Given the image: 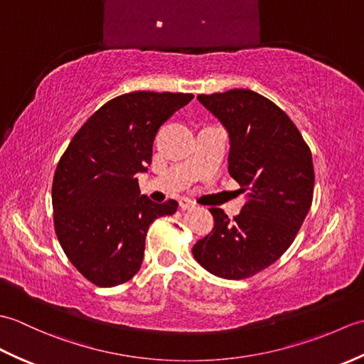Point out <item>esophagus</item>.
<instances>
[{
  "label": "esophagus",
  "mask_w": 364,
  "mask_h": 364,
  "mask_svg": "<svg viewBox=\"0 0 364 364\" xmlns=\"http://www.w3.org/2000/svg\"><path fill=\"white\" fill-rule=\"evenodd\" d=\"M180 208H181L183 211L192 210V208H196V203L191 202V200H188V198H181V200H180Z\"/></svg>",
  "instance_id": "1"
}]
</instances>
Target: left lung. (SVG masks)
<instances>
[{
	"instance_id": "8db88e82",
	"label": "left lung",
	"mask_w": 364,
	"mask_h": 364,
	"mask_svg": "<svg viewBox=\"0 0 364 364\" xmlns=\"http://www.w3.org/2000/svg\"><path fill=\"white\" fill-rule=\"evenodd\" d=\"M197 98L228 131V172L249 200L233 220L211 208L214 228L192 253L213 275L242 280L275 262L299 233L313 202L311 151L288 115L257 92Z\"/></svg>"
}]
</instances>
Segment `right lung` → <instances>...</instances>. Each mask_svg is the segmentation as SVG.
<instances>
[{"label": "right lung", "instance_id": "right-lung-1", "mask_svg": "<svg viewBox=\"0 0 364 364\" xmlns=\"http://www.w3.org/2000/svg\"><path fill=\"white\" fill-rule=\"evenodd\" d=\"M192 94L131 92L105 103L68 144L54 172V230L67 258L97 286L128 282L141 269L150 223L176 211L141 196L159 127Z\"/></svg>", "mask_w": 364, "mask_h": 364}]
</instances>
